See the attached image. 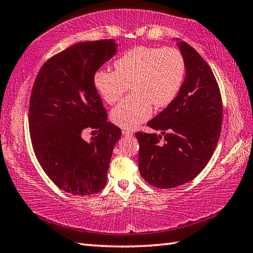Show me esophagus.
Instances as JSON below:
<instances>
[{
  "mask_svg": "<svg viewBox=\"0 0 253 253\" xmlns=\"http://www.w3.org/2000/svg\"><path fill=\"white\" fill-rule=\"evenodd\" d=\"M123 135L125 136H132V131L128 129H123Z\"/></svg>",
  "mask_w": 253,
  "mask_h": 253,
  "instance_id": "1",
  "label": "esophagus"
}]
</instances>
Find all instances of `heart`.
Returning a JSON list of instances; mask_svg holds the SVG:
<instances>
[{
	"label": "heart",
	"instance_id": "b5f03b06",
	"mask_svg": "<svg viewBox=\"0 0 253 253\" xmlns=\"http://www.w3.org/2000/svg\"><path fill=\"white\" fill-rule=\"evenodd\" d=\"M115 71L99 70L93 84L107 104L125 98L110 113L114 124L131 129L151 117L153 105L165 108L181 91L186 75V62L181 51L172 46H136L126 51L114 63Z\"/></svg>",
	"mask_w": 253,
	"mask_h": 253
}]
</instances>
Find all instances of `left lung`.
<instances>
[{
    "instance_id": "1",
    "label": "left lung",
    "mask_w": 253,
    "mask_h": 253,
    "mask_svg": "<svg viewBox=\"0 0 253 253\" xmlns=\"http://www.w3.org/2000/svg\"><path fill=\"white\" fill-rule=\"evenodd\" d=\"M177 45L186 62L182 89L147 123L163 136L136 132L140 175L158 188L179 186L202 172L219 142L223 118L220 88L211 68L185 41H177Z\"/></svg>"
}]
</instances>
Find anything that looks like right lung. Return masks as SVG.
Masks as SVG:
<instances>
[{
	"label": "right lung",
	"mask_w": 253,
	"mask_h": 253,
	"mask_svg": "<svg viewBox=\"0 0 253 253\" xmlns=\"http://www.w3.org/2000/svg\"><path fill=\"white\" fill-rule=\"evenodd\" d=\"M116 53L113 40L79 43L46 60L34 80L29 102L32 147L45 174L74 195H92L107 182V170L122 130L107 122L93 84L98 69ZM85 129L97 136L90 143Z\"/></svg>",
	"instance_id": "right-lung-1"
}]
</instances>
